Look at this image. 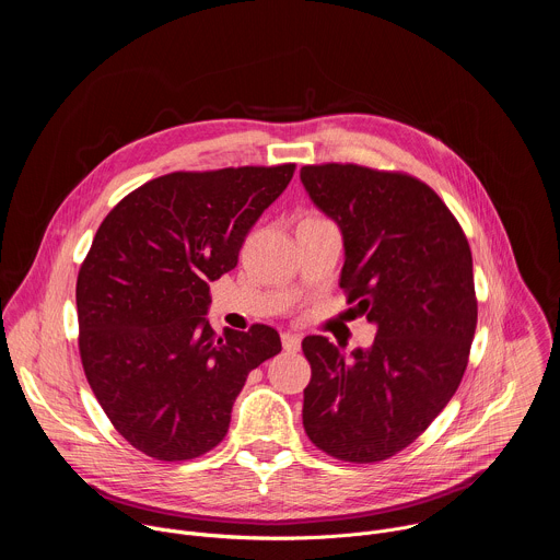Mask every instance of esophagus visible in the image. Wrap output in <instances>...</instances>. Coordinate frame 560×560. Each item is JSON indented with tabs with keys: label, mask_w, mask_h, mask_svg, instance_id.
<instances>
[{
	"label": "esophagus",
	"mask_w": 560,
	"mask_h": 560,
	"mask_svg": "<svg viewBox=\"0 0 560 560\" xmlns=\"http://www.w3.org/2000/svg\"><path fill=\"white\" fill-rule=\"evenodd\" d=\"M281 343H283V350H285V352H299V348H301V337H299V335H292V332H283V335H281Z\"/></svg>",
	"instance_id": "1"
}]
</instances>
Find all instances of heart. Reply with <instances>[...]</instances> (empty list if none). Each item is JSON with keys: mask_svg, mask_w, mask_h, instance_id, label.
<instances>
[{"mask_svg": "<svg viewBox=\"0 0 560 560\" xmlns=\"http://www.w3.org/2000/svg\"><path fill=\"white\" fill-rule=\"evenodd\" d=\"M305 217H322V214H314V212H312V214H305Z\"/></svg>", "mask_w": 560, "mask_h": 560, "instance_id": "b5f03b06", "label": "heart"}]
</instances>
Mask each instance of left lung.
Returning a JSON list of instances; mask_svg holds the SVG:
<instances>
[{
  "label": "left lung",
  "mask_w": 560,
  "mask_h": 560,
  "mask_svg": "<svg viewBox=\"0 0 560 560\" xmlns=\"http://www.w3.org/2000/svg\"><path fill=\"white\" fill-rule=\"evenodd\" d=\"M301 182L341 225L339 285L376 326L350 359L326 337L303 339V428L339 460L378 463L415 443L460 385L478 318L471 250L443 199L408 173L330 162L303 166Z\"/></svg>",
  "instance_id": "obj_1"
}]
</instances>
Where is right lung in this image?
<instances>
[{"mask_svg": "<svg viewBox=\"0 0 560 560\" xmlns=\"http://www.w3.org/2000/svg\"><path fill=\"white\" fill-rule=\"evenodd\" d=\"M294 164L177 171L126 195L77 275L79 357L113 428L156 460H190L228 434L248 374L281 352L279 332L217 335L210 281L285 190Z\"/></svg>", "mask_w": 560, "mask_h": 560, "instance_id": "right-lung-1", "label": "right lung"}]
</instances>
